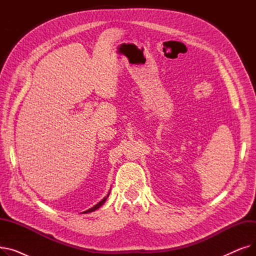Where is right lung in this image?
<instances>
[{
	"instance_id": "add662e5",
	"label": "right lung",
	"mask_w": 256,
	"mask_h": 256,
	"mask_svg": "<svg viewBox=\"0 0 256 256\" xmlns=\"http://www.w3.org/2000/svg\"><path fill=\"white\" fill-rule=\"evenodd\" d=\"M109 195H110V192L109 193H108V195L104 198V199H102L100 201V202L98 204H96V206H92L91 208H89V210H85V212H83L82 214H88V212H94V210H98V208H100L104 202H106V198L108 197H109Z\"/></svg>"
}]
</instances>
